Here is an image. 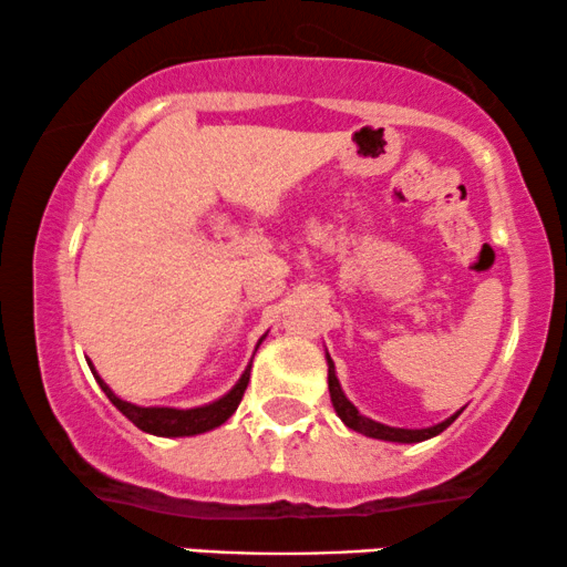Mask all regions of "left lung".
<instances>
[{
	"mask_svg": "<svg viewBox=\"0 0 567 567\" xmlns=\"http://www.w3.org/2000/svg\"><path fill=\"white\" fill-rule=\"evenodd\" d=\"M327 363H329V377H327L329 398H332V405H334L337 415H340V419H342V424H346L348 429H353V432H361V434L374 436V440H384V442H405V444H411V442L432 440V436L442 434L444 429H447L457 419V415H461V411H457L455 415H450V419H444L442 424L429 426V429H398V426L379 424V421H371V419H367V415L358 413V408L350 403V400L346 398V392H342L340 382H337L334 363H332V358H329V355H327Z\"/></svg>",
	"mask_w": 567,
	"mask_h": 567,
	"instance_id": "left-lung-1",
	"label": "left lung"
}]
</instances>
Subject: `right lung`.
<instances>
[{"instance_id":"obj_1","label":"right lung","mask_w":567,"mask_h":567,"mask_svg":"<svg viewBox=\"0 0 567 567\" xmlns=\"http://www.w3.org/2000/svg\"><path fill=\"white\" fill-rule=\"evenodd\" d=\"M91 371L93 377H96L99 386L104 390V395L112 400V405L117 408L125 419H131L141 432H148L156 436H193V434H204L221 426L235 411H238L243 392H246L248 379H250V367H248L238 379V384H235L227 395H221L209 405L185 408L183 411V408H141V405L127 403V400L114 395L110 386H106L104 379L96 374V369L91 367Z\"/></svg>"}]
</instances>
